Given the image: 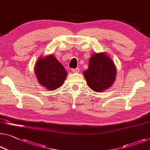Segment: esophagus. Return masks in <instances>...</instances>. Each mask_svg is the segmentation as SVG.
<instances>
[{
    "instance_id": "obj_1",
    "label": "esophagus",
    "mask_w": 150,
    "mask_h": 150,
    "mask_svg": "<svg viewBox=\"0 0 150 150\" xmlns=\"http://www.w3.org/2000/svg\"><path fill=\"white\" fill-rule=\"evenodd\" d=\"M73 73H78L79 72V68H76V69H71Z\"/></svg>"
}]
</instances>
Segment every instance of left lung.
<instances>
[{
	"instance_id": "left-lung-1",
	"label": "left lung",
	"mask_w": 150,
	"mask_h": 150,
	"mask_svg": "<svg viewBox=\"0 0 150 150\" xmlns=\"http://www.w3.org/2000/svg\"><path fill=\"white\" fill-rule=\"evenodd\" d=\"M116 74L115 64L103 53L91 56L88 69L83 72L88 86L97 92H101L110 88L115 81Z\"/></svg>"
}]
</instances>
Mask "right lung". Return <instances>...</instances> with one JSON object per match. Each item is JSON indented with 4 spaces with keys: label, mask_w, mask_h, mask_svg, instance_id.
I'll use <instances>...</instances> for the list:
<instances>
[{
    "label": "right lung",
    "mask_w": 150,
    "mask_h": 150,
    "mask_svg": "<svg viewBox=\"0 0 150 150\" xmlns=\"http://www.w3.org/2000/svg\"><path fill=\"white\" fill-rule=\"evenodd\" d=\"M35 73L40 83L49 90L61 87L67 75L64 67L53 55L40 59L35 66Z\"/></svg>",
    "instance_id": "right-lung-1"
}]
</instances>
